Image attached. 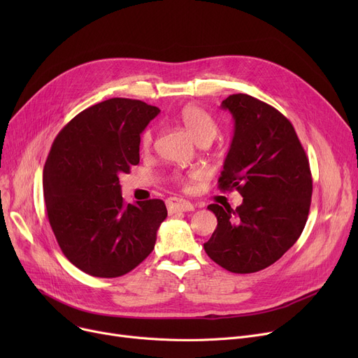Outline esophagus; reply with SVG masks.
<instances>
[{
    "label": "esophagus",
    "mask_w": 358,
    "mask_h": 358,
    "mask_svg": "<svg viewBox=\"0 0 358 358\" xmlns=\"http://www.w3.org/2000/svg\"><path fill=\"white\" fill-rule=\"evenodd\" d=\"M166 208L169 213H177V212H192L194 210V206L182 199H177V197H171L166 200Z\"/></svg>",
    "instance_id": "34e87169"
}]
</instances>
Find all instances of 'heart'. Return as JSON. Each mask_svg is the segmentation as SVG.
Returning a JSON list of instances; mask_svg holds the SVG:
<instances>
[{"label":"heart","instance_id":"b5f03b06","mask_svg":"<svg viewBox=\"0 0 358 358\" xmlns=\"http://www.w3.org/2000/svg\"><path fill=\"white\" fill-rule=\"evenodd\" d=\"M178 120L199 145L210 143L217 135L219 126L216 120L213 119L210 113H208L199 106L190 104V106L182 107L178 115ZM152 142H154V131L150 129H146L141 136V146L143 149H149L152 146ZM176 180L180 184H184V178L181 176H177Z\"/></svg>","mask_w":358,"mask_h":358}]
</instances>
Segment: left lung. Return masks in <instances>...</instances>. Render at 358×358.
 <instances>
[{
	"mask_svg": "<svg viewBox=\"0 0 358 358\" xmlns=\"http://www.w3.org/2000/svg\"><path fill=\"white\" fill-rule=\"evenodd\" d=\"M235 122V134L219 177L220 190L243 197L210 204L217 227L204 243L216 264L236 274L264 270L283 257L302 234L310 208L312 174L305 149L290 120L248 94L222 101Z\"/></svg>",
	"mask_w": 358,
	"mask_h": 358,
	"instance_id": "8db88e82",
	"label": "left lung"
}]
</instances>
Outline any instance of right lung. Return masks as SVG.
Segmentation results:
<instances>
[{
  "label": "right lung",
  "mask_w": 358,
  "mask_h": 358,
  "mask_svg": "<svg viewBox=\"0 0 358 358\" xmlns=\"http://www.w3.org/2000/svg\"><path fill=\"white\" fill-rule=\"evenodd\" d=\"M159 108L110 99L75 116L52 143L43 168L50 228L64 255L94 277H120L152 252L166 217L159 199L127 204L120 174L139 164L141 134Z\"/></svg>",
  "instance_id": "obj_1"
}]
</instances>
